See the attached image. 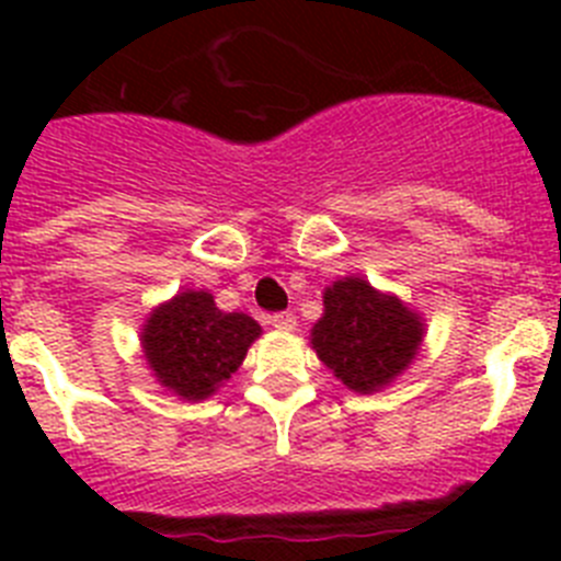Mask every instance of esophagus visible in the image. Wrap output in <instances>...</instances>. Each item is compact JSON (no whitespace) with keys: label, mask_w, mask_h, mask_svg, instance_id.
Instances as JSON below:
<instances>
[{"label":"esophagus","mask_w":561,"mask_h":561,"mask_svg":"<svg viewBox=\"0 0 561 561\" xmlns=\"http://www.w3.org/2000/svg\"><path fill=\"white\" fill-rule=\"evenodd\" d=\"M270 323H272V329H277V331H295L297 320L291 311H277V314L270 317Z\"/></svg>","instance_id":"1"}]
</instances>
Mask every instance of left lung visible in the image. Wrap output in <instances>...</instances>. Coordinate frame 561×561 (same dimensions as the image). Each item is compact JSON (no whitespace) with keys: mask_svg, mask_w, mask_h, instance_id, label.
Segmentation results:
<instances>
[{"mask_svg":"<svg viewBox=\"0 0 561 561\" xmlns=\"http://www.w3.org/2000/svg\"><path fill=\"white\" fill-rule=\"evenodd\" d=\"M323 317L311 348L356 393H374L408 370L424 340V320L396 295H381L365 277H342L323 291Z\"/></svg>","mask_w":561,"mask_h":561,"instance_id":"obj_1","label":"left lung"}]
</instances>
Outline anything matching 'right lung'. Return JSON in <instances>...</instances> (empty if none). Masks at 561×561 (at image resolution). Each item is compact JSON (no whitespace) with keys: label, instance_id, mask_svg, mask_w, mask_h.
<instances>
[{"label":"right lung","instance_id":"right-lung-1","mask_svg":"<svg viewBox=\"0 0 561 561\" xmlns=\"http://www.w3.org/2000/svg\"><path fill=\"white\" fill-rule=\"evenodd\" d=\"M261 325L241 311H221L210 291H180L142 325V354L157 381L187 401H202L241 368Z\"/></svg>","mask_w":561,"mask_h":561}]
</instances>
